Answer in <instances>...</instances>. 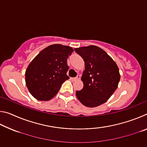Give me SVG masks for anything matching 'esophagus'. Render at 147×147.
<instances>
[{
	"instance_id": "obj_1",
	"label": "esophagus",
	"mask_w": 147,
	"mask_h": 147,
	"mask_svg": "<svg viewBox=\"0 0 147 147\" xmlns=\"http://www.w3.org/2000/svg\"><path fill=\"white\" fill-rule=\"evenodd\" d=\"M80 78V76L78 75L76 77H75V78H71V80L72 81H76V80H79Z\"/></svg>"
}]
</instances>
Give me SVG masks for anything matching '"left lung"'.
<instances>
[{"label":"left lung","instance_id":"obj_1","mask_svg":"<svg viewBox=\"0 0 147 147\" xmlns=\"http://www.w3.org/2000/svg\"><path fill=\"white\" fill-rule=\"evenodd\" d=\"M85 62L81 80L84 87L76 91V97L87 107L100 106L108 100L121 78L117 65L104 50L89 45L74 49Z\"/></svg>","mask_w":147,"mask_h":147}]
</instances>
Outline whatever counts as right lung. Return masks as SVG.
<instances>
[{
    "label": "right lung",
    "instance_id": "1",
    "mask_svg": "<svg viewBox=\"0 0 147 147\" xmlns=\"http://www.w3.org/2000/svg\"><path fill=\"white\" fill-rule=\"evenodd\" d=\"M73 49L60 44L51 45L33 59L25 72L28 91L37 100L47 101L58 93L65 81L69 69L67 59Z\"/></svg>",
    "mask_w": 147,
    "mask_h": 147
}]
</instances>
